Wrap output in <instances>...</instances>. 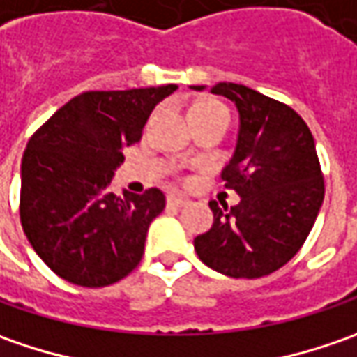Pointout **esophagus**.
I'll return each mask as SVG.
<instances>
[{
	"label": "esophagus",
	"instance_id": "34e87169",
	"mask_svg": "<svg viewBox=\"0 0 357 357\" xmlns=\"http://www.w3.org/2000/svg\"><path fill=\"white\" fill-rule=\"evenodd\" d=\"M167 202L171 204V206H176V208H183L188 204V199H185L183 195H169L167 197Z\"/></svg>",
	"mask_w": 357,
	"mask_h": 357
}]
</instances>
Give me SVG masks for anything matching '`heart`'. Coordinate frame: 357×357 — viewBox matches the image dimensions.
<instances>
[{"instance_id":"1","label":"heart","mask_w":357,"mask_h":357,"mask_svg":"<svg viewBox=\"0 0 357 357\" xmlns=\"http://www.w3.org/2000/svg\"><path fill=\"white\" fill-rule=\"evenodd\" d=\"M211 111H225V107L218 103H199L190 113H211Z\"/></svg>"}]
</instances>
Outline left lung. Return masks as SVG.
Wrapping results in <instances>:
<instances>
[{
    "label": "left lung",
    "mask_w": 357,
    "mask_h": 357,
    "mask_svg": "<svg viewBox=\"0 0 357 357\" xmlns=\"http://www.w3.org/2000/svg\"><path fill=\"white\" fill-rule=\"evenodd\" d=\"M211 93L238 109L236 149L222 181L240 202L230 208L211 202L214 222L195 238V250L225 276L260 278L300 250L320 213L324 176L316 144L304 119L288 105L238 83H218Z\"/></svg>",
    "instance_id": "1"
}]
</instances>
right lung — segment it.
<instances>
[{"label":"right lung","mask_w":357,"mask_h":357,"mask_svg":"<svg viewBox=\"0 0 357 357\" xmlns=\"http://www.w3.org/2000/svg\"><path fill=\"white\" fill-rule=\"evenodd\" d=\"M176 85L87 91L55 111L21 160L20 214L37 256L63 280L103 288L132 272L165 195L111 192V181L149 115Z\"/></svg>","instance_id":"obj_1"}]
</instances>
